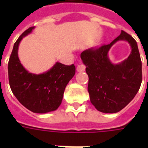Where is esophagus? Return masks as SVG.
Here are the masks:
<instances>
[{"mask_svg": "<svg viewBox=\"0 0 148 148\" xmlns=\"http://www.w3.org/2000/svg\"><path fill=\"white\" fill-rule=\"evenodd\" d=\"M85 71V66L84 64H79L77 65V72H83Z\"/></svg>", "mask_w": 148, "mask_h": 148, "instance_id": "1", "label": "esophagus"}]
</instances>
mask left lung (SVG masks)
<instances>
[{
	"label": "left lung",
	"instance_id": "8db88e82",
	"mask_svg": "<svg viewBox=\"0 0 148 148\" xmlns=\"http://www.w3.org/2000/svg\"><path fill=\"white\" fill-rule=\"evenodd\" d=\"M119 40L129 43L132 52L119 64L108 57L110 47ZM89 77L88 90L90 102L103 113H117L125 108L140 89L142 81L141 60L136 40L125 31L109 45L89 48L81 53Z\"/></svg>",
	"mask_w": 148,
	"mask_h": 148
}]
</instances>
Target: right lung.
<instances>
[{"label": "right lung", "instance_id": "obj_1", "mask_svg": "<svg viewBox=\"0 0 148 148\" xmlns=\"http://www.w3.org/2000/svg\"><path fill=\"white\" fill-rule=\"evenodd\" d=\"M33 29L29 27L14 43L8 62V78L13 94L22 105L34 113L45 114L60 105L65 88L75 74V66L56 62L43 74L27 71L19 60L18 47Z\"/></svg>", "mask_w": 148, "mask_h": 148}]
</instances>
